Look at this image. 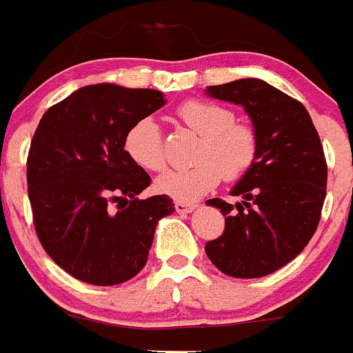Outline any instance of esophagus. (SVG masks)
<instances>
[{"label": "esophagus", "mask_w": 353, "mask_h": 353, "mask_svg": "<svg viewBox=\"0 0 353 353\" xmlns=\"http://www.w3.org/2000/svg\"><path fill=\"white\" fill-rule=\"evenodd\" d=\"M196 208H197L196 203H185V201H176V203H174V210H176V213L180 214L192 213Z\"/></svg>", "instance_id": "1"}]
</instances>
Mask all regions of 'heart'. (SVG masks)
<instances>
[{
    "instance_id": "heart-1",
    "label": "heart",
    "mask_w": 353,
    "mask_h": 353,
    "mask_svg": "<svg viewBox=\"0 0 353 353\" xmlns=\"http://www.w3.org/2000/svg\"><path fill=\"white\" fill-rule=\"evenodd\" d=\"M185 126L201 135L197 161L190 168L166 170L156 179L161 194L182 201L204 196L225 180H239L256 163L260 139L246 123H237L229 107L208 100H187L176 109ZM124 150L130 159L149 171L163 170L166 164L161 128L152 117H142L124 135Z\"/></svg>"
}]
</instances>
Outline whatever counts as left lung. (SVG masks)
Here are the masks:
<instances>
[{"label":"left lung","mask_w":353,"mask_h":353,"mask_svg":"<svg viewBox=\"0 0 353 353\" xmlns=\"http://www.w3.org/2000/svg\"><path fill=\"white\" fill-rule=\"evenodd\" d=\"M206 95L244 107L260 150L230 192L241 203L206 201L223 213L225 230L204 251L230 277H263L294 260L317 230L327 183L321 139L303 103L261 79L208 86Z\"/></svg>","instance_id":"1"}]
</instances>
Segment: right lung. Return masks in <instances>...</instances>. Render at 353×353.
Listing matches in <instances>:
<instances>
[{
  "mask_svg": "<svg viewBox=\"0 0 353 353\" xmlns=\"http://www.w3.org/2000/svg\"><path fill=\"white\" fill-rule=\"evenodd\" d=\"M166 103L149 88L100 83L43 114L28 156L36 234L53 261L83 283L114 286L147 263L170 196L139 199L150 176L124 150L133 123Z\"/></svg>",
  "mask_w": 353,
  "mask_h": 353,
  "instance_id": "add662e5",
  "label": "right lung"
}]
</instances>
